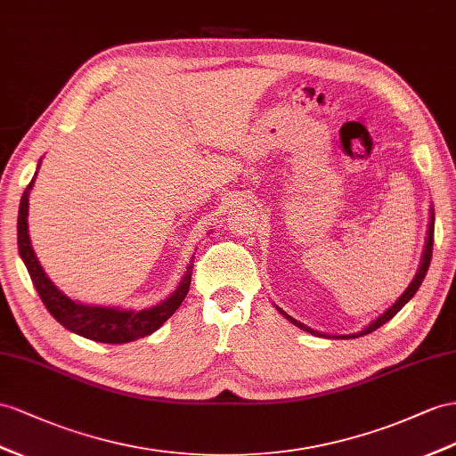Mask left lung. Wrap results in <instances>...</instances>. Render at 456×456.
Listing matches in <instances>:
<instances>
[{
  "mask_svg": "<svg viewBox=\"0 0 456 456\" xmlns=\"http://www.w3.org/2000/svg\"><path fill=\"white\" fill-rule=\"evenodd\" d=\"M434 212H431V217H429V227H428V239H426V248H424V254H422V264H419V270H418V273L414 275V279H412V283L408 285V289L404 290V293L399 297V300L395 302V305L387 310V312H383L381 316L378 318V320H373L368 328H364L362 330L360 333H353V335H339L337 337V339H356V337H362V335H368V333H371V331H376L378 328H381L383 323H387L396 312H401V308L406 305L408 300H411L414 295H416V290L419 289V285H422V281H424V277H426V273H428V267H429V262H431V250H434ZM279 312L283 314V316L290 322V323H295L297 328H300V330H305V331H308V333H312V335H322V333H318V331H314V330H310V328H306L305 323H300V322H297L295 318H290L289 314H285L281 308H277ZM325 337V335H323ZM330 337V335H328Z\"/></svg>",
  "mask_w": 456,
  "mask_h": 456,
  "instance_id": "obj_1",
  "label": "left lung"
}]
</instances>
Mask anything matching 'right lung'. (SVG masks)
Returning a JSON list of instances; mask_svg holds the SVG:
<instances>
[{
	"label": "right lung",
	"instance_id": "right-lung-1",
	"mask_svg": "<svg viewBox=\"0 0 456 456\" xmlns=\"http://www.w3.org/2000/svg\"><path fill=\"white\" fill-rule=\"evenodd\" d=\"M34 177H37V175H34ZM32 184H34V179L28 183L27 191L22 192L20 206H19V221H17L19 254L27 265L32 283L37 287L44 306L48 308L52 316L69 331H73L80 337H86L90 341L110 343V345L131 343L134 339H142V337L151 335L156 330H159L161 325L173 316L175 310L183 305L186 293H189L192 264L186 267V273L183 275L179 287L175 289V293H171L166 300L161 302V305H156L154 308L134 312V310L80 305V302L71 300L67 295H63L61 290L50 281V277L44 273L37 254H34L30 247L27 217H28V194H30Z\"/></svg>",
	"mask_w": 456,
	"mask_h": 456
}]
</instances>
